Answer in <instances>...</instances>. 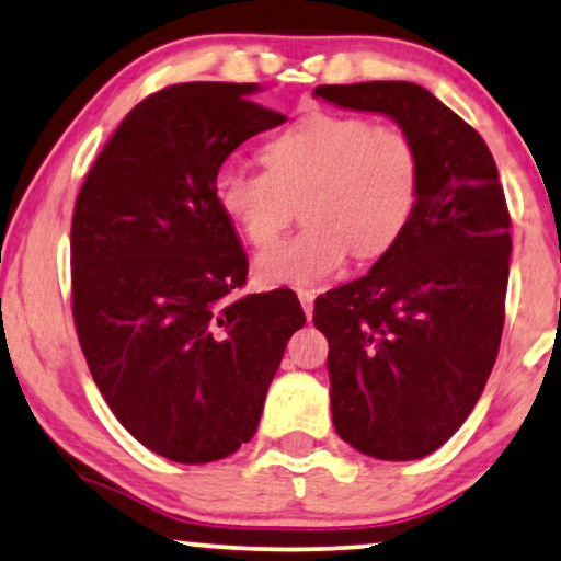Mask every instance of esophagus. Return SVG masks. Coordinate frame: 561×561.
Wrapping results in <instances>:
<instances>
[{"instance_id":"1","label":"esophagus","mask_w":561,"mask_h":561,"mask_svg":"<svg viewBox=\"0 0 561 561\" xmlns=\"http://www.w3.org/2000/svg\"><path fill=\"white\" fill-rule=\"evenodd\" d=\"M297 297H300V305H302V310H305V316H313V300H316V293L313 289H297Z\"/></svg>"}]
</instances>
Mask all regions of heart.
Here are the masks:
<instances>
[{"mask_svg": "<svg viewBox=\"0 0 561 561\" xmlns=\"http://www.w3.org/2000/svg\"><path fill=\"white\" fill-rule=\"evenodd\" d=\"M266 170L222 165L215 202L253 248H268L293 222L308 225L256 259L264 285H313L336 274L352 251L378 259L399 243L422 188L420 150L399 126L310 113L261 150Z\"/></svg>", "mask_w": 561, "mask_h": 561, "instance_id": "obj_1", "label": "heart"}]
</instances>
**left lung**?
Returning a JSON list of instances; mask_svg holds the SVG:
<instances>
[{"label":"left lung","instance_id":"obj_1","mask_svg":"<svg viewBox=\"0 0 561 561\" xmlns=\"http://www.w3.org/2000/svg\"><path fill=\"white\" fill-rule=\"evenodd\" d=\"M316 95L391 116L422 160L399 243L316 300L333 427L365 456H430L477 407L500 352L513 240L497 165L479 131L422 84H321Z\"/></svg>","mask_w":561,"mask_h":561}]
</instances>
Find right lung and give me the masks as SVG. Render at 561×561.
I'll return each mask as SVG.
<instances>
[{
  "label": "right lung",
  "instance_id": "right-lung-1",
  "mask_svg": "<svg viewBox=\"0 0 561 561\" xmlns=\"http://www.w3.org/2000/svg\"><path fill=\"white\" fill-rule=\"evenodd\" d=\"M259 84L183 82L145 98L105 141L72 217V316L92 380L145 448L228 458L259 430L305 313L293 289L232 295L248 259L215 175L287 116Z\"/></svg>",
  "mask_w": 561,
  "mask_h": 561
}]
</instances>
